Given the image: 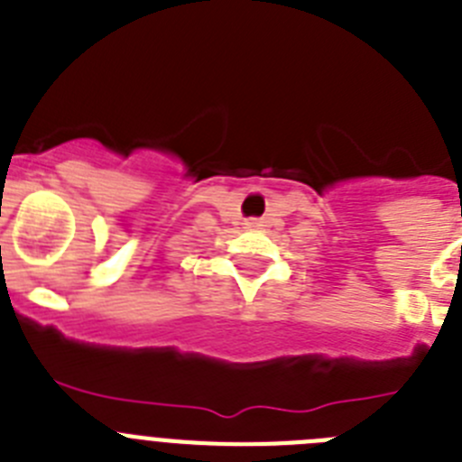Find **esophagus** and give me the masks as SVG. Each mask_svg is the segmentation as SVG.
<instances>
[{"instance_id":"esophagus-1","label":"esophagus","mask_w":462,"mask_h":462,"mask_svg":"<svg viewBox=\"0 0 462 462\" xmlns=\"http://www.w3.org/2000/svg\"><path fill=\"white\" fill-rule=\"evenodd\" d=\"M256 226H259L256 219H245V228H256Z\"/></svg>"}]
</instances>
